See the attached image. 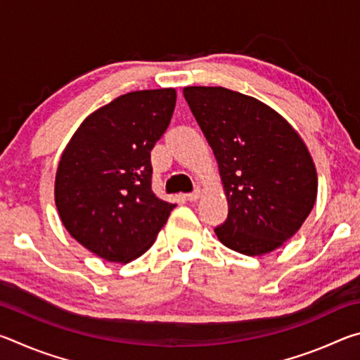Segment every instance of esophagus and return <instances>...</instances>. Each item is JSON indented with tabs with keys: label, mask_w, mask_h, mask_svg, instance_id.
<instances>
[{
	"label": "esophagus",
	"mask_w": 360,
	"mask_h": 360,
	"mask_svg": "<svg viewBox=\"0 0 360 360\" xmlns=\"http://www.w3.org/2000/svg\"><path fill=\"white\" fill-rule=\"evenodd\" d=\"M186 197H187V200H188V202H197V200H198L200 197H202V188H200V187H197V188H195V191H193V192H191V193H187V195H186Z\"/></svg>",
	"instance_id": "obj_1"
}]
</instances>
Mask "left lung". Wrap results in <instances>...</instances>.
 I'll use <instances>...</instances> for the list:
<instances>
[{"label":"left lung","mask_w":360,"mask_h":360,"mask_svg":"<svg viewBox=\"0 0 360 360\" xmlns=\"http://www.w3.org/2000/svg\"><path fill=\"white\" fill-rule=\"evenodd\" d=\"M211 146L229 203L214 229L219 241L245 255H264L294 236L311 212L318 173L307 144L281 114L225 87H184Z\"/></svg>","instance_id":"1"}]
</instances>
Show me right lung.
<instances>
[{"label":"right lung","instance_id":"add662e5","mask_svg":"<svg viewBox=\"0 0 360 360\" xmlns=\"http://www.w3.org/2000/svg\"><path fill=\"white\" fill-rule=\"evenodd\" d=\"M174 106V89L120 95L79 125L60 157L58 216L72 238L101 259L141 257L174 210L150 187V150Z\"/></svg>","mask_w":360,"mask_h":360}]
</instances>
